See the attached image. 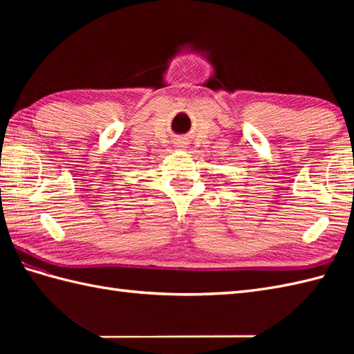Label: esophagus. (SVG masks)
Here are the masks:
<instances>
[{
  "instance_id": "1",
  "label": "esophagus",
  "mask_w": 354,
  "mask_h": 354,
  "mask_svg": "<svg viewBox=\"0 0 354 354\" xmlns=\"http://www.w3.org/2000/svg\"><path fill=\"white\" fill-rule=\"evenodd\" d=\"M175 145H176V147H178L179 150H185L187 147H189V141L184 140V138H179V140L175 142Z\"/></svg>"
}]
</instances>
